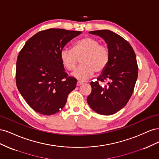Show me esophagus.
Returning a JSON list of instances; mask_svg holds the SVG:
<instances>
[{
	"label": "esophagus",
	"mask_w": 159,
	"mask_h": 159,
	"mask_svg": "<svg viewBox=\"0 0 159 159\" xmlns=\"http://www.w3.org/2000/svg\"><path fill=\"white\" fill-rule=\"evenodd\" d=\"M82 84H83V82H81V81H77V85H78V86H80V85H82Z\"/></svg>",
	"instance_id": "obj_1"
}]
</instances>
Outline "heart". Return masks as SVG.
I'll use <instances>...</instances> for the list:
<instances>
[{
  "mask_svg": "<svg viewBox=\"0 0 159 159\" xmlns=\"http://www.w3.org/2000/svg\"><path fill=\"white\" fill-rule=\"evenodd\" d=\"M109 56L108 48L90 36L75 42L72 49L64 48L60 52L62 65L68 71L74 70L78 58L81 57V65L72 74L75 78L81 81L88 80L95 71L102 72L107 66Z\"/></svg>",
  "mask_w": 159,
  "mask_h": 159,
  "instance_id": "obj_1",
  "label": "heart"
}]
</instances>
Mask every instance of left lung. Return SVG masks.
I'll use <instances>...</instances> for the list:
<instances>
[{"label":"left lung","mask_w":159,"mask_h":159,"mask_svg":"<svg viewBox=\"0 0 159 159\" xmlns=\"http://www.w3.org/2000/svg\"><path fill=\"white\" fill-rule=\"evenodd\" d=\"M102 37L107 44L109 60L96 81H91V93L87 98L89 107L101 115H110L125 106L131 98L138 76L136 55L129 43L109 30L89 32ZM108 81L106 86L100 82Z\"/></svg>","instance_id":"1"}]
</instances>
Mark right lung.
Listing matches in <instances>:
<instances>
[{
    "mask_svg": "<svg viewBox=\"0 0 159 159\" xmlns=\"http://www.w3.org/2000/svg\"><path fill=\"white\" fill-rule=\"evenodd\" d=\"M81 33L60 28L42 30L31 37L19 52L16 86L35 111L46 115L58 112L75 88L77 80L65 72L60 52Z\"/></svg>",
    "mask_w": 159,
    "mask_h": 159,
    "instance_id": "add662e5",
    "label": "right lung"
}]
</instances>
